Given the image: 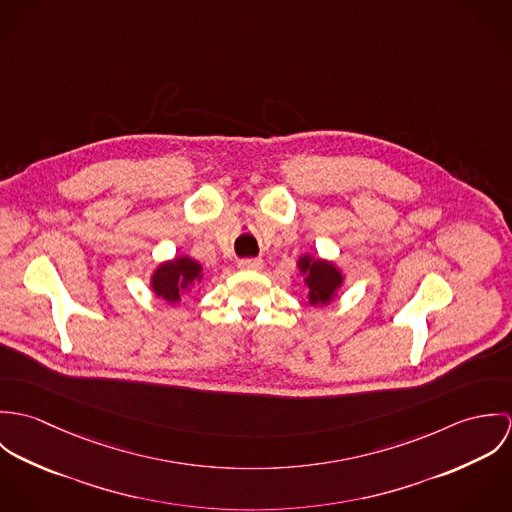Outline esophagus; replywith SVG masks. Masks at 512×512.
I'll return each instance as SVG.
<instances>
[{"label": "esophagus", "mask_w": 512, "mask_h": 512, "mask_svg": "<svg viewBox=\"0 0 512 512\" xmlns=\"http://www.w3.org/2000/svg\"><path fill=\"white\" fill-rule=\"evenodd\" d=\"M240 270H262L264 262L260 258H244V260H238L236 264Z\"/></svg>", "instance_id": "34e87169"}]
</instances>
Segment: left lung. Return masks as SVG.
<instances>
[{
  "instance_id": "left-lung-1",
  "label": "left lung",
  "mask_w": 512,
  "mask_h": 512,
  "mask_svg": "<svg viewBox=\"0 0 512 512\" xmlns=\"http://www.w3.org/2000/svg\"><path fill=\"white\" fill-rule=\"evenodd\" d=\"M297 272L303 276L307 290V303L311 307H325L333 303L339 290L345 286V272L333 260H323L313 254H303L295 262Z\"/></svg>"
}]
</instances>
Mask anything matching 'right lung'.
<instances>
[{
	"label": "right lung",
	"mask_w": 512,
	"mask_h": 512,
	"mask_svg": "<svg viewBox=\"0 0 512 512\" xmlns=\"http://www.w3.org/2000/svg\"><path fill=\"white\" fill-rule=\"evenodd\" d=\"M205 278L203 266L191 256H175L159 262L149 274V288L155 297L169 305H179L181 297L191 293L195 284Z\"/></svg>",
	"instance_id": "obj_1"
}]
</instances>
